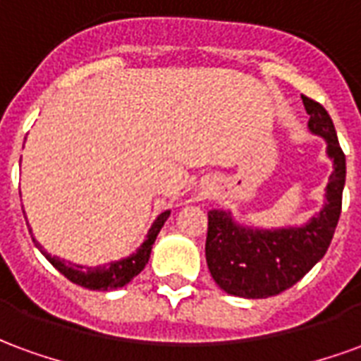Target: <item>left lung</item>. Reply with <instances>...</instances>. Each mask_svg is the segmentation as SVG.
Masks as SVG:
<instances>
[{"label":"left lung","mask_w":361,"mask_h":361,"mask_svg":"<svg viewBox=\"0 0 361 361\" xmlns=\"http://www.w3.org/2000/svg\"><path fill=\"white\" fill-rule=\"evenodd\" d=\"M302 100L310 114V131L325 139L326 154L333 160L326 203L307 224L279 230L240 226L230 212H209L207 265L214 282L228 294L250 300L280 294L302 280L331 245L341 219L346 158L325 108L307 96Z\"/></svg>","instance_id":"left-lung-1"}]
</instances>
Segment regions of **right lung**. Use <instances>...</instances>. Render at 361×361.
I'll return each instance as SVG.
<instances>
[{
    "mask_svg": "<svg viewBox=\"0 0 361 361\" xmlns=\"http://www.w3.org/2000/svg\"><path fill=\"white\" fill-rule=\"evenodd\" d=\"M168 216H170V211H164L162 214H158V219L154 220V224L150 226L149 234H147V240L142 242L141 247L135 251L133 255L102 267H82L75 265V263H67L66 259L51 257L50 253L44 250L35 238H32V242H35L38 250L42 251L44 257L48 259L51 265L56 267L67 280H71L73 284L89 288V290H116V288L126 286L127 282H131L133 276H137L145 269V265L149 263L152 243L157 240L158 232L162 230Z\"/></svg>",
    "mask_w": 361,
    "mask_h": 361,
    "instance_id": "obj_1",
    "label": "right lung"
}]
</instances>
